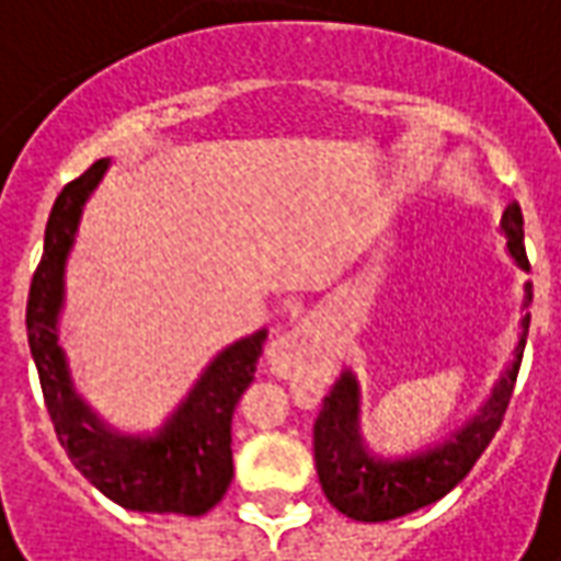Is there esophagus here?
Instances as JSON below:
<instances>
[{
    "label": "esophagus",
    "instance_id": "esophagus-1",
    "mask_svg": "<svg viewBox=\"0 0 561 561\" xmlns=\"http://www.w3.org/2000/svg\"><path fill=\"white\" fill-rule=\"evenodd\" d=\"M318 348L316 333L309 324H294L291 330L279 333L276 340L267 345V364L270 373L279 378H294L304 369L306 357H312Z\"/></svg>",
    "mask_w": 561,
    "mask_h": 561
}]
</instances>
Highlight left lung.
<instances>
[{"label":"left lung","mask_w":561,"mask_h":561,"mask_svg":"<svg viewBox=\"0 0 561 561\" xmlns=\"http://www.w3.org/2000/svg\"><path fill=\"white\" fill-rule=\"evenodd\" d=\"M502 228L514 261L529 270V257L523 245V209L517 201L507 204ZM529 304L531 285H526V306ZM526 333H529V316L523 318L514 364L481 412L462 430L447 435L445 442L421 447L414 454H376L360 438L357 378L345 369L324 397L316 421V469L330 505L360 523H385V519L405 517L417 507L433 505L442 495L450 493L481 459L505 421L507 402L514 397L519 364H523Z\"/></svg>","instance_id":"obj_1"}]
</instances>
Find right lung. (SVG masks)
<instances>
[{
	"label": "right lung",
	"mask_w": 561,
	"mask_h": 561,
	"mask_svg": "<svg viewBox=\"0 0 561 561\" xmlns=\"http://www.w3.org/2000/svg\"><path fill=\"white\" fill-rule=\"evenodd\" d=\"M104 171L107 161H95L59 192L44 231L42 261L32 276L26 333L44 405L75 469L116 505L144 514L201 517L219 505L231 486L233 409L255 378L267 330H257L216 354L180 409L156 433H123L92 412L71 390L66 357L56 345V312L62 304V270L75 243L80 209Z\"/></svg>",
	"instance_id": "add662e5"
}]
</instances>
